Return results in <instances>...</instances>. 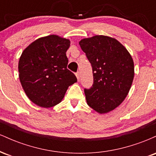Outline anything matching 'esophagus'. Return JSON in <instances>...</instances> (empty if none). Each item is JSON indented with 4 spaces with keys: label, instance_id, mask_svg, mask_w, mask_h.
Returning a JSON list of instances; mask_svg holds the SVG:
<instances>
[{
    "label": "esophagus",
    "instance_id": "34e87169",
    "mask_svg": "<svg viewBox=\"0 0 156 156\" xmlns=\"http://www.w3.org/2000/svg\"><path fill=\"white\" fill-rule=\"evenodd\" d=\"M80 73L79 72H78V73H76V77H77V79H78V80H80Z\"/></svg>",
    "mask_w": 156,
    "mask_h": 156
}]
</instances>
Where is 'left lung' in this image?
Returning a JSON list of instances; mask_svg holds the SVG:
<instances>
[{"label": "left lung", "instance_id": "left-lung-1", "mask_svg": "<svg viewBox=\"0 0 156 156\" xmlns=\"http://www.w3.org/2000/svg\"><path fill=\"white\" fill-rule=\"evenodd\" d=\"M79 44L92 67L94 83L84 89L87 104L99 114L112 112L122 103L131 87L133 58L119 41L108 36L83 39Z\"/></svg>", "mask_w": 156, "mask_h": 156}]
</instances>
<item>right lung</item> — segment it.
I'll return each mask as SVG.
<instances>
[{"label": "right lung", "mask_w": 156, "mask_h": 156, "mask_svg": "<svg viewBox=\"0 0 156 156\" xmlns=\"http://www.w3.org/2000/svg\"><path fill=\"white\" fill-rule=\"evenodd\" d=\"M69 45V39L53 34L36 39L23 51L19 78L27 97L36 105L51 108L58 104L68 87L77 82L67 68Z\"/></svg>", "instance_id": "right-lung-1"}]
</instances>
